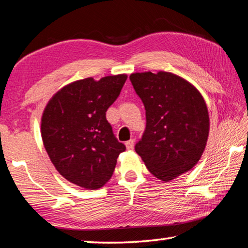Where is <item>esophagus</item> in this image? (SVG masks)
<instances>
[{
  "mask_svg": "<svg viewBox=\"0 0 248 248\" xmlns=\"http://www.w3.org/2000/svg\"><path fill=\"white\" fill-rule=\"evenodd\" d=\"M134 146V141L133 140H129L125 142V148H127L128 150H132Z\"/></svg>",
  "mask_w": 248,
  "mask_h": 248,
  "instance_id": "obj_1",
  "label": "esophagus"
}]
</instances>
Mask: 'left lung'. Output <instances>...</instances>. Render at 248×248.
Masks as SVG:
<instances>
[{"instance_id":"1","label":"left lung","mask_w":248,"mask_h":248,"mask_svg":"<svg viewBox=\"0 0 248 248\" xmlns=\"http://www.w3.org/2000/svg\"><path fill=\"white\" fill-rule=\"evenodd\" d=\"M130 81L145 108L146 127L134 146L151 174L170 182L194 167L209 136L202 96L173 73H133Z\"/></svg>"}]
</instances>
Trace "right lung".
<instances>
[{"mask_svg":"<svg viewBox=\"0 0 248 248\" xmlns=\"http://www.w3.org/2000/svg\"><path fill=\"white\" fill-rule=\"evenodd\" d=\"M127 78L119 74L99 81L79 79L59 91L45 108V149L59 173L79 187H103L125 150L112 132L106 111L118 98Z\"/></svg>","mask_w":248,"mask_h":248,"instance_id":"1","label":"right lung"}]
</instances>
